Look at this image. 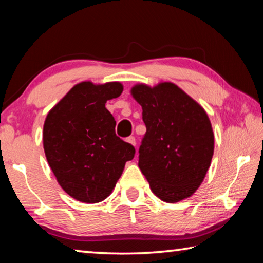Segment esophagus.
Returning <instances> with one entry per match:
<instances>
[{
	"mask_svg": "<svg viewBox=\"0 0 263 263\" xmlns=\"http://www.w3.org/2000/svg\"><path fill=\"white\" fill-rule=\"evenodd\" d=\"M126 141H127V142H130L131 145L136 146V138H135V137H128L127 139H126Z\"/></svg>",
	"mask_w": 263,
	"mask_h": 263,
	"instance_id": "esophagus-1",
	"label": "esophagus"
}]
</instances>
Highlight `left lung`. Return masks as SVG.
Instances as JSON below:
<instances>
[{
    "label": "left lung",
    "mask_w": 263,
    "mask_h": 263,
    "mask_svg": "<svg viewBox=\"0 0 263 263\" xmlns=\"http://www.w3.org/2000/svg\"><path fill=\"white\" fill-rule=\"evenodd\" d=\"M131 92L141 105L146 125L138 166L151 189L168 203L190 197L213 155L215 137L206 112L172 82L153 88L137 84Z\"/></svg>",
    "instance_id": "1"
}]
</instances>
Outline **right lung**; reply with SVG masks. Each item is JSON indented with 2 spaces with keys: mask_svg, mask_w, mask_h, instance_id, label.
Segmentation results:
<instances>
[{
  "mask_svg": "<svg viewBox=\"0 0 263 263\" xmlns=\"http://www.w3.org/2000/svg\"><path fill=\"white\" fill-rule=\"evenodd\" d=\"M119 82L74 86L48 112L44 151L58 183L73 198L99 203L111 194L135 147L116 136L105 103L122 94Z\"/></svg>",
  "mask_w": 263,
  "mask_h": 263,
  "instance_id": "1",
  "label": "right lung"
}]
</instances>
